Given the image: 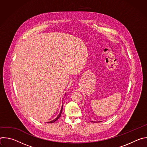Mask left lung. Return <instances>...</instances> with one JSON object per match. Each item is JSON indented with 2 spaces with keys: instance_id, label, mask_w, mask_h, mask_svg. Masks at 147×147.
Returning <instances> with one entry per match:
<instances>
[{
  "instance_id": "left-lung-1",
  "label": "left lung",
  "mask_w": 147,
  "mask_h": 147,
  "mask_svg": "<svg viewBox=\"0 0 147 147\" xmlns=\"http://www.w3.org/2000/svg\"><path fill=\"white\" fill-rule=\"evenodd\" d=\"M92 122H95V121H92Z\"/></svg>"
}]
</instances>
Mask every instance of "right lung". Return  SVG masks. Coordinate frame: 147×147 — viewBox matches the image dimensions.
<instances>
[{
    "instance_id": "1",
    "label": "right lung",
    "mask_w": 147,
    "mask_h": 147,
    "mask_svg": "<svg viewBox=\"0 0 147 147\" xmlns=\"http://www.w3.org/2000/svg\"><path fill=\"white\" fill-rule=\"evenodd\" d=\"M63 105H62V107H61V110H60V113H59V115L57 116V117L56 118H55L54 120H52V121H49V122H48V123H54L55 121H56L60 117V116H61V112H62V109H63Z\"/></svg>"
}]
</instances>
